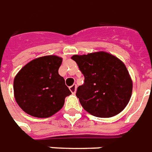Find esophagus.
<instances>
[{
  "instance_id": "34e87169",
  "label": "esophagus",
  "mask_w": 152,
  "mask_h": 152,
  "mask_svg": "<svg viewBox=\"0 0 152 152\" xmlns=\"http://www.w3.org/2000/svg\"><path fill=\"white\" fill-rule=\"evenodd\" d=\"M76 89H77V86L76 85H73V86H70V90L73 94H75L76 93Z\"/></svg>"
}]
</instances>
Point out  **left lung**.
I'll return each mask as SVG.
<instances>
[{
    "label": "left lung",
    "instance_id": "8db88e82",
    "mask_svg": "<svg viewBox=\"0 0 152 152\" xmlns=\"http://www.w3.org/2000/svg\"><path fill=\"white\" fill-rule=\"evenodd\" d=\"M85 77L76 96L85 110L93 116L110 118L124 110L133 91V81L124 63L104 51L74 55Z\"/></svg>",
    "mask_w": 152,
    "mask_h": 152
}]
</instances>
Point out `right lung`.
<instances>
[{"instance_id":"1","label":"right lung","mask_w":152,"mask_h":152,"mask_svg":"<svg viewBox=\"0 0 152 152\" xmlns=\"http://www.w3.org/2000/svg\"><path fill=\"white\" fill-rule=\"evenodd\" d=\"M62 61L55 55L38 57L17 73L14 96L24 112L36 118H48L64 107L71 92L58 72Z\"/></svg>"}]
</instances>
